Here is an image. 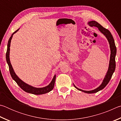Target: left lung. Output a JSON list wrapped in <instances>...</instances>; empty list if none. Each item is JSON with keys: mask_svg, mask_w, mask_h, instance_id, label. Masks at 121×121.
<instances>
[{"mask_svg": "<svg viewBox=\"0 0 121 121\" xmlns=\"http://www.w3.org/2000/svg\"><path fill=\"white\" fill-rule=\"evenodd\" d=\"M88 24L90 26L97 27V28L98 29L99 31L105 36L106 38H107L108 41V43L109 44L110 50H111V55H110L108 69L107 72L106 74L105 78L103 80L102 83H101V84L98 88H97L95 89L92 90L86 91L77 88V86L73 84L74 87L76 89H77L78 90L81 91H82L84 93H86V94H93V93L97 92H98L99 91L103 89L107 86V84L108 83L110 80H111L112 75H113V74L114 72V71H115L116 67L115 56L116 54V47L114 38L109 30H108L107 29L104 28V27L101 26L100 24H99L98 22H97L95 21H89V22H88Z\"/></svg>", "mask_w": 121, "mask_h": 121, "instance_id": "obj_1", "label": "left lung"}]
</instances>
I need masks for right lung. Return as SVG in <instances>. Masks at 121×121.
Segmentation results:
<instances>
[{
  "label": "right lung",
  "mask_w": 121,
  "mask_h": 121,
  "mask_svg": "<svg viewBox=\"0 0 121 121\" xmlns=\"http://www.w3.org/2000/svg\"><path fill=\"white\" fill-rule=\"evenodd\" d=\"M19 29H20L17 30L16 31H15L12 34L11 37H10L9 40H8V44H7V52H6V61H7V63L8 65V66H9L10 75H11L12 79L16 82L17 84L20 86V87L22 89V90H24V91L26 92L27 93L38 95L44 94H46V93L50 92V91H52L53 89V88H54L55 80H56V75H54V77L53 78L52 81H51L50 83L49 84L48 86H44V87H43V88H35V87H34L33 86L29 85V84L26 83L24 81H23L22 80L20 79V78L18 77V76L16 74V73H15L14 69L13 68L12 65L11 64V63H10V58H9L10 46V42H11V40L12 39L13 35H14V34L16 33L19 30Z\"/></svg>",
  "instance_id": "add662e5"
}]
</instances>
